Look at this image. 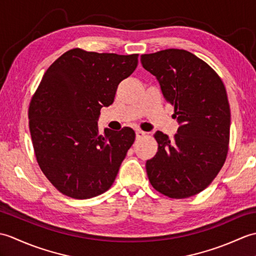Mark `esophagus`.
Returning <instances> with one entry per match:
<instances>
[{
  "label": "esophagus",
  "mask_w": 256,
  "mask_h": 256,
  "mask_svg": "<svg viewBox=\"0 0 256 256\" xmlns=\"http://www.w3.org/2000/svg\"><path fill=\"white\" fill-rule=\"evenodd\" d=\"M135 134H136V140H140V138H143L144 136H146V133L143 132V131H140V130H136V131H135Z\"/></svg>",
  "instance_id": "obj_1"
}]
</instances>
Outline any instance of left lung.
<instances>
[{
  "label": "left lung",
  "mask_w": 256,
  "mask_h": 256,
  "mask_svg": "<svg viewBox=\"0 0 256 256\" xmlns=\"http://www.w3.org/2000/svg\"><path fill=\"white\" fill-rule=\"evenodd\" d=\"M165 99L175 106L179 128L172 140L155 133L158 150L146 162L150 182L170 198H187L209 186L224 164L231 114L224 84L208 64L184 50L140 56Z\"/></svg>",
  "instance_id": "1"
}]
</instances>
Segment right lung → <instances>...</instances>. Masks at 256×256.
<instances>
[{"instance_id":"obj_1","label":"right lung","mask_w":256,"mask_h":256,"mask_svg":"<svg viewBox=\"0 0 256 256\" xmlns=\"http://www.w3.org/2000/svg\"><path fill=\"white\" fill-rule=\"evenodd\" d=\"M138 58L74 48L42 76L28 110L32 142L42 172L68 197H96L116 180L135 133L123 128L101 134L98 120L101 108L113 103L118 84L133 74Z\"/></svg>"}]
</instances>
